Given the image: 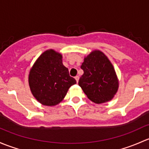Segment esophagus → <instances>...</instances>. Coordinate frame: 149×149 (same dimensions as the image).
Listing matches in <instances>:
<instances>
[{
	"label": "esophagus",
	"mask_w": 149,
	"mask_h": 149,
	"mask_svg": "<svg viewBox=\"0 0 149 149\" xmlns=\"http://www.w3.org/2000/svg\"><path fill=\"white\" fill-rule=\"evenodd\" d=\"M75 79H76V81H77V82H78V81H79V76H76L75 77Z\"/></svg>",
	"instance_id": "esophagus-1"
}]
</instances>
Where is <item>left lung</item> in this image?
I'll return each mask as SVG.
<instances>
[{
  "instance_id": "left-lung-1",
  "label": "left lung",
  "mask_w": 149,
  "mask_h": 149,
  "mask_svg": "<svg viewBox=\"0 0 149 149\" xmlns=\"http://www.w3.org/2000/svg\"><path fill=\"white\" fill-rule=\"evenodd\" d=\"M81 69L84 73L78 84L90 100L99 104L113 97L118 81L113 65L102 52H92L85 58Z\"/></svg>"
}]
</instances>
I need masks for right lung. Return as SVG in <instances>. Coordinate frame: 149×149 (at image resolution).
<instances>
[{
  "instance_id": "right-lung-1",
  "label": "right lung",
  "mask_w": 149,
  "mask_h": 149,
  "mask_svg": "<svg viewBox=\"0 0 149 149\" xmlns=\"http://www.w3.org/2000/svg\"><path fill=\"white\" fill-rule=\"evenodd\" d=\"M62 54L50 49L44 52L31 70L29 83L33 95L44 105H56L76 84L62 64Z\"/></svg>"
}]
</instances>
